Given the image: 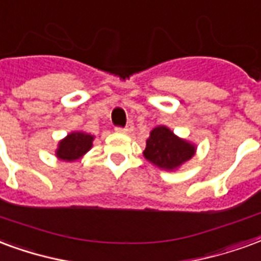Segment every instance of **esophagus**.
<instances>
[{"mask_svg": "<svg viewBox=\"0 0 261 261\" xmlns=\"http://www.w3.org/2000/svg\"><path fill=\"white\" fill-rule=\"evenodd\" d=\"M115 132H118V133H129V132H132V126H130V125L125 126V128H119V126H117V128H115Z\"/></svg>", "mask_w": 261, "mask_h": 261, "instance_id": "1", "label": "esophagus"}]
</instances>
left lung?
<instances>
[{
	"mask_svg": "<svg viewBox=\"0 0 261 261\" xmlns=\"http://www.w3.org/2000/svg\"><path fill=\"white\" fill-rule=\"evenodd\" d=\"M196 146L178 138L170 128L157 126L146 140L144 159L165 171H174L195 155Z\"/></svg>",
	"mask_w": 261,
	"mask_h": 261,
	"instance_id": "obj_1",
	"label": "left lung"
}]
</instances>
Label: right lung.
<instances>
[{
	"label": "right lung",
	"instance_id": "1",
	"mask_svg": "<svg viewBox=\"0 0 261 261\" xmlns=\"http://www.w3.org/2000/svg\"><path fill=\"white\" fill-rule=\"evenodd\" d=\"M94 136L86 132H70L58 143L55 155L64 161H75L91 149Z\"/></svg>",
	"mask_w": 261,
	"mask_h": 261
}]
</instances>
